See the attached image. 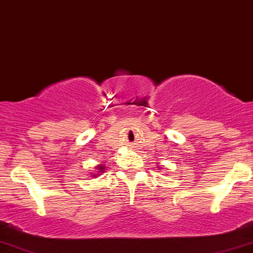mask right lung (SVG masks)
Instances as JSON below:
<instances>
[{"instance_id": "add662e5", "label": "right lung", "mask_w": 253, "mask_h": 253, "mask_svg": "<svg viewBox=\"0 0 253 253\" xmlns=\"http://www.w3.org/2000/svg\"><path fill=\"white\" fill-rule=\"evenodd\" d=\"M99 169H103V167H101V166H99Z\"/></svg>"}]
</instances>
